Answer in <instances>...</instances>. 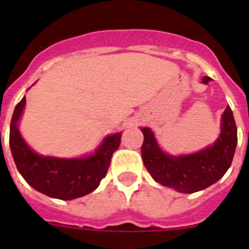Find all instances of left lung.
Listing matches in <instances>:
<instances>
[{
  "label": "left lung",
  "instance_id": "obj_1",
  "mask_svg": "<svg viewBox=\"0 0 249 249\" xmlns=\"http://www.w3.org/2000/svg\"><path fill=\"white\" fill-rule=\"evenodd\" d=\"M210 81V77H203V83ZM141 131L144 137L141 152L148 172L158 183L182 193L198 192L223 177L231 167L237 146V126L230 106L222 117L218 140L213 146L193 155H166L158 147L151 129Z\"/></svg>",
  "mask_w": 249,
  "mask_h": 249
}]
</instances>
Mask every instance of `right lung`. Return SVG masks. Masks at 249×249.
Returning a JSON list of instances; mask_svg holds the SVG:
<instances>
[{
	"instance_id": "add662e5",
	"label": "right lung",
	"mask_w": 249,
	"mask_h": 249,
	"mask_svg": "<svg viewBox=\"0 0 249 249\" xmlns=\"http://www.w3.org/2000/svg\"><path fill=\"white\" fill-rule=\"evenodd\" d=\"M26 97L17 103L10 124V147L18 172L36 191L53 198L73 199L93 192L108 171L113 152L120 147L121 133L108 136L96 153L87 158L63 160L35 153L19 135V120Z\"/></svg>"
}]
</instances>
